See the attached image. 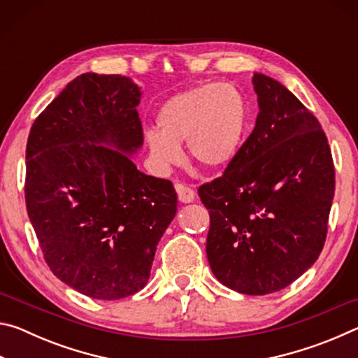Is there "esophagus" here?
Instances as JSON below:
<instances>
[{"instance_id":"34e87169","label":"esophagus","mask_w":358,"mask_h":358,"mask_svg":"<svg viewBox=\"0 0 358 358\" xmlns=\"http://www.w3.org/2000/svg\"><path fill=\"white\" fill-rule=\"evenodd\" d=\"M177 194H178L180 202L183 203H189L194 201V197H196V192H194L192 187L185 186V185H177Z\"/></svg>"}]
</instances>
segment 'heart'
<instances>
[{"instance_id":"1","label":"heart","mask_w":358,"mask_h":358,"mask_svg":"<svg viewBox=\"0 0 358 358\" xmlns=\"http://www.w3.org/2000/svg\"><path fill=\"white\" fill-rule=\"evenodd\" d=\"M248 124L250 107L238 88L203 83L169 98L157 110V131H148L145 141L157 164H175L186 143L192 162L217 171L237 156Z\"/></svg>"}]
</instances>
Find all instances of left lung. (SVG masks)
I'll list each match as a JSON object with an SVG mask.
<instances>
[{
  "mask_svg": "<svg viewBox=\"0 0 358 358\" xmlns=\"http://www.w3.org/2000/svg\"><path fill=\"white\" fill-rule=\"evenodd\" d=\"M259 115L221 177L199 187L210 213L207 257L217 281L278 292L316 262L335 196V166L317 118L278 80L254 74Z\"/></svg>",
  "mask_w": 358,
  "mask_h": 358,
  "instance_id": "left-lung-1",
  "label": "left lung"
}]
</instances>
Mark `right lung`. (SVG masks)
<instances>
[{"mask_svg":"<svg viewBox=\"0 0 358 358\" xmlns=\"http://www.w3.org/2000/svg\"><path fill=\"white\" fill-rule=\"evenodd\" d=\"M141 96L128 77L87 72L28 136L25 201L42 254L58 280L92 299L143 289L177 213L172 181L142 173L128 156L143 143Z\"/></svg>","mask_w":358,"mask_h":358,"instance_id":"right-lung-1","label":"right lung"}]
</instances>
